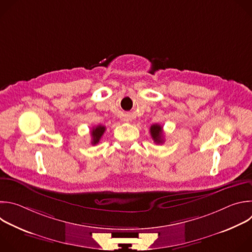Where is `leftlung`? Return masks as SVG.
<instances>
[{
    "label": "left lung",
    "instance_id": "left-lung-1",
    "mask_svg": "<svg viewBox=\"0 0 252 252\" xmlns=\"http://www.w3.org/2000/svg\"><path fill=\"white\" fill-rule=\"evenodd\" d=\"M150 131H151V135L154 139V141L156 143H158V145H159V143H162L163 142V130H162V126H159L158 124H156V125H153L150 128Z\"/></svg>",
    "mask_w": 252,
    "mask_h": 252
}]
</instances>
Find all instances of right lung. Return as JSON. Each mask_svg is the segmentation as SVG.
Wrapping results in <instances>:
<instances>
[{
    "instance_id": "1",
    "label": "right lung",
    "mask_w": 252,
    "mask_h": 252,
    "mask_svg": "<svg viewBox=\"0 0 252 252\" xmlns=\"http://www.w3.org/2000/svg\"><path fill=\"white\" fill-rule=\"evenodd\" d=\"M105 131V126H94L93 127L92 131H91V135H92V145H96V143H98L100 137L102 136V134L104 133Z\"/></svg>"
}]
</instances>
